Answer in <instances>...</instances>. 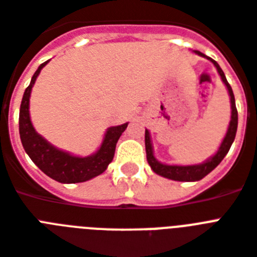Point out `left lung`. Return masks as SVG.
<instances>
[{"mask_svg": "<svg viewBox=\"0 0 257 257\" xmlns=\"http://www.w3.org/2000/svg\"><path fill=\"white\" fill-rule=\"evenodd\" d=\"M193 53L200 56V57L209 60L215 65L216 69H217V73L220 74L221 81L224 82V85H225V88L228 90V94H229V101H231V120H229L227 133H225V136H224L223 141H221V144H220L219 149H217V152L213 156L208 157L207 160L203 161V163L193 165H171L160 163L155 157V153H153L151 133H149L148 129H145V151H147L148 164L151 165V168H152V171L155 173H157L159 176H163L165 179L175 180V181H199L203 177H205L208 173H211L221 163L224 157L227 156L228 151H229L232 143L235 140L236 131H237V109H236L235 104V96H233L231 85L228 84L227 78H225V74H224L220 65L215 60H212L211 57H208V56H205V54L199 52V50H193Z\"/></svg>", "mask_w": 257, "mask_h": 257, "instance_id": "1", "label": "left lung"}]
</instances>
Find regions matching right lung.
<instances>
[{
	"label": "right lung",
	"mask_w": 257,
	"mask_h": 257,
	"mask_svg": "<svg viewBox=\"0 0 257 257\" xmlns=\"http://www.w3.org/2000/svg\"><path fill=\"white\" fill-rule=\"evenodd\" d=\"M49 61L44 62L38 66V69L36 70V73L30 80L29 86L25 89V93L22 96L20 121H18L22 147L34 164L37 165L46 176H49L50 179L62 184L84 183V181H88V180L101 175L108 168V165L112 163L113 156H114L117 141L128 126V122L106 129L100 148L89 156H76V155L58 149L57 147L50 144L49 141L44 139L34 129L29 113L32 88H33L41 69Z\"/></svg>",
	"instance_id": "add662e5"
}]
</instances>
